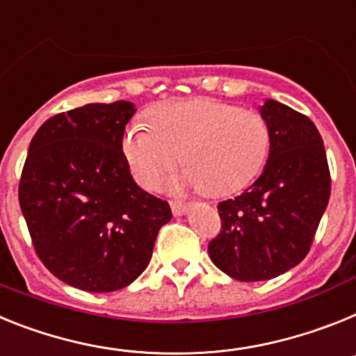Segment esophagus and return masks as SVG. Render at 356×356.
<instances>
[{"label": "esophagus", "instance_id": "34e87169", "mask_svg": "<svg viewBox=\"0 0 356 356\" xmlns=\"http://www.w3.org/2000/svg\"><path fill=\"white\" fill-rule=\"evenodd\" d=\"M170 208H172V213H174L175 216H181L188 211V204L175 202V200H172V202H170Z\"/></svg>", "mask_w": 356, "mask_h": 356}]
</instances>
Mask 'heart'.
<instances>
[{"instance_id": "1", "label": "heart", "mask_w": 356, "mask_h": 356, "mask_svg": "<svg viewBox=\"0 0 356 356\" xmlns=\"http://www.w3.org/2000/svg\"><path fill=\"white\" fill-rule=\"evenodd\" d=\"M122 152L132 175L147 190L184 157L179 184L229 195L254 181L270 152L264 114L215 98L168 102L152 120H132L122 134Z\"/></svg>"}]
</instances>
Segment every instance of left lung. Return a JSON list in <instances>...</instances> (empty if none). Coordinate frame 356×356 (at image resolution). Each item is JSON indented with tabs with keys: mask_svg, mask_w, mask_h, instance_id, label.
<instances>
[{
	"mask_svg": "<svg viewBox=\"0 0 356 356\" xmlns=\"http://www.w3.org/2000/svg\"><path fill=\"white\" fill-rule=\"evenodd\" d=\"M261 114L270 127L264 174L242 195L220 202L213 264L238 281H265L301 264L330 200L332 177L317 127L276 100Z\"/></svg>",
	"mask_w": 356,
	"mask_h": 356,
	"instance_id": "obj_1",
	"label": "left lung"
}]
</instances>
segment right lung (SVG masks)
I'll use <instances>...</instances> for the list:
<instances>
[{"label": "right lung", "instance_id": "obj_1", "mask_svg": "<svg viewBox=\"0 0 356 356\" xmlns=\"http://www.w3.org/2000/svg\"><path fill=\"white\" fill-rule=\"evenodd\" d=\"M131 102L88 104L46 120L30 141L19 206L37 256L86 292L131 285L147 268L166 200L141 190L122 152Z\"/></svg>", "mask_w": 356, "mask_h": 356}]
</instances>
